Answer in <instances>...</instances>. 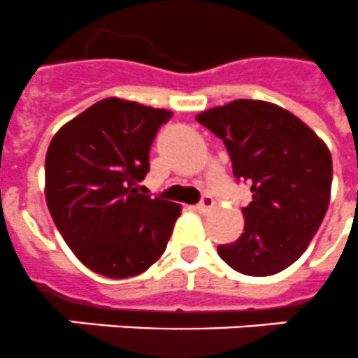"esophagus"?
Segmentation results:
<instances>
[{
  "instance_id": "obj_1",
  "label": "esophagus",
  "mask_w": 358,
  "mask_h": 358,
  "mask_svg": "<svg viewBox=\"0 0 358 358\" xmlns=\"http://www.w3.org/2000/svg\"><path fill=\"white\" fill-rule=\"evenodd\" d=\"M213 206H215V200L211 199V196H208V194H206L204 199L200 200V204L196 206V209H199L200 213H208L209 209H213Z\"/></svg>"
}]
</instances>
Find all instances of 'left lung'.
Here are the masks:
<instances>
[{"mask_svg": "<svg viewBox=\"0 0 358 358\" xmlns=\"http://www.w3.org/2000/svg\"><path fill=\"white\" fill-rule=\"evenodd\" d=\"M196 121L224 141L235 178L252 187L245 231L217 248L234 270L272 275L303 254L325 217L333 159L327 145L289 110L237 99L204 110Z\"/></svg>", "mask_w": 358, "mask_h": 358, "instance_id": "obj_1", "label": "left lung"}]
</instances>
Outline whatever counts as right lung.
Returning <instances> with one entry per match:
<instances>
[{"label": "right lung", "instance_id": "right-lung-1", "mask_svg": "<svg viewBox=\"0 0 358 358\" xmlns=\"http://www.w3.org/2000/svg\"><path fill=\"white\" fill-rule=\"evenodd\" d=\"M173 112L108 97L64 124L45 154V202L77 259L124 280L162 257L182 206L138 193Z\"/></svg>", "mask_w": 358, "mask_h": 358}]
</instances>
